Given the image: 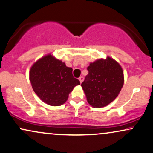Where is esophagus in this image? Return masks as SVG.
Wrapping results in <instances>:
<instances>
[{
  "mask_svg": "<svg viewBox=\"0 0 153 153\" xmlns=\"http://www.w3.org/2000/svg\"><path fill=\"white\" fill-rule=\"evenodd\" d=\"M79 80H80V82L82 83V81L84 80V77L83 76H80V78H79Z\"/></svg>",
  "mask_w": 153,
  "mask_h": 153,
  "instance_id": "34e87169",
  "label": "esophagus"
}]
</instances>
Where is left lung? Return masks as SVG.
Returning <instances> with one entry per match:
<instances>
[{
  "label": "left lung",
  "mask_w": 153,
  "mask_h": 153,
  "mask_svg": "<svg viewBox=\"0 0 153 153\" xmlns=\"http://www.w3.org/2000/svg\"><path fill=\"white\" fill-rule=\"evenodd\" d=\"M89 73L81 86L87 102L94 108L108 105L119 94L124 84L120 65L111 57L99 59L87 67Z\"/></svg>",
  "instance_id": "1"
}]
</instances>
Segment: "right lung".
<instances>
[{"mask_svg":"<svg viewBox=\"0 0 153 153\" xmlns=\"http://www.w3.org/2000/svg\"><path fill=\"white\" fill-rule=\"evenodd\" d=\"M72 72V68L48 54L33 65L29 79L33 91L43 102L59 106L67 101L73 89L80 85Z\"/></svg>","mask_w":153,"mask_h":153,"instance_id":"add662e5","label":"right lung"}]
</instances>
